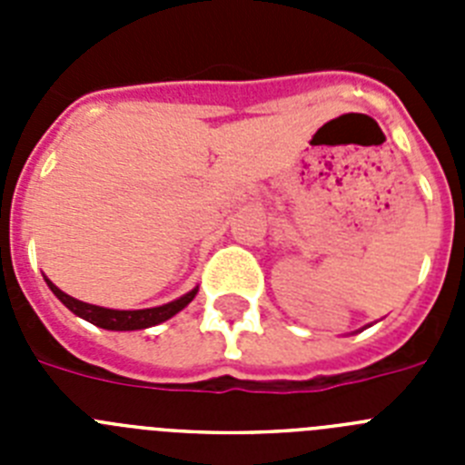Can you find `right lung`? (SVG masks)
Here are the masks:
<instances>
[{
    "mask_svg": "<svg viewBox=\"0 0 465 465\" xmlns=\"http://www.w3.org/2000/svg\"><path fill=\"white\" fill-rule=\"evenodd\" d=\"M46 283L48 289L57 295V300H60L67 310H72L74 314L85 319V322L94 323V326L104 328V331H142V328L158 326V323L172 319L176 312H182L197 293V289H193L188 291L186 295H182V298L167 302V305L149 307V310H109V307L88 305L84 300L72 298V295H67L64 291L57 289L51 279H46Z\"/></svg>",
    "mask_w": 465,
    "mask_h": 465,
    "instance_id": "right-lung-1",
    "label": "right lung"
}]
</instances>
